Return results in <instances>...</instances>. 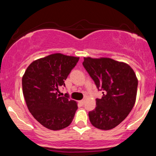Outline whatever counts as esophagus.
Listing matches in <instances>:
<instances>
[{
    "instance_id": "esophagus-1",
    "label": "esophagus",
    "mask_w": 156,
    "mask_h": 156,
    "mask_svg": "<svg viewBox=\"0 0 156 156\" xmlns=\"http://www.w3.org/2000/svg\"><path fill=\"white\" fill-rule=\"evenodd\" d=\"M84 102H85V101H84V100H82V101H79V103L81 105H83L84 104Z\"/></svg>"
}]
</instances>
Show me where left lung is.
<instances>
[{
    "instance_id": "obj_1",
    "label": "left lung",
    "mask_w": 156,
    "mask_h": 156,
    "mask_svg": "<svg viewBox=\"0 0 156 156\" xmlns=\"http://www.w3.org/2000/svg\"><path fill=\"white\" fill-rule=\"evenodd\" d=\"M83 66L94 80L101 99L89 112L90 122L101 130H110L120 124L136 102L138 80L128 64L109 58H84Z\"/></svg>"
}]
</instances>
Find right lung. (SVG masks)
I'll return each mask as SVG.
<instances>
[{
    "mask_svg": "<svg viewBox=\"0 0 156 156\" xmlns=\"http://www.w3.org/2000/svg\"><path fill=\"white\" fill-rule=\"evenodd\" d=\"M79 57L55 53L28 66L23 76V92L28 110L44 127L53 130L67 128L78 108L76 101L58 94Z\"/></svg>",
    "mask_w": 156,
    "mask_h": 156,
    "instance_id": "obj_1",
    "label": "right lung"
}]
</instances>
